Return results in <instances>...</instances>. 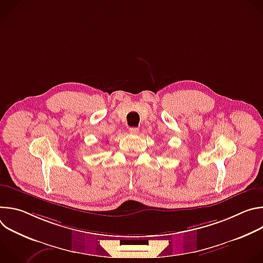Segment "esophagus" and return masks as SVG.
Instances as JSON below:
<instances>
[{
	"instance_id": "34e87169",
	"label": "esophagus",
	"mask_w": 263,
	"mask_h": 263,
	"mask_svg": "<svg viewBox=\"0 0 263 263\" xmlns=\"http://www.w3.org/2000/svg\"><path fill=\"white\" fill-rule=\"evenodd\" d=\"M129 131H130V133H131V134H137V133L139 132L138 128H134V127H133V128H130V129H129Z\"/></svg>"
}]
</instances>
